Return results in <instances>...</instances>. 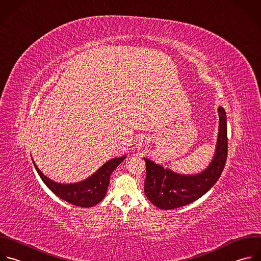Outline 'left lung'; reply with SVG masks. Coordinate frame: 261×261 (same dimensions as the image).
<instances>
[{
  "label": "left lung",
  "instance_id": "8db88e82",
  "mask_svg": "<svg viewBox=\"0 0 261 261\" xmlns=\"http://www.w3.org/2000/svg\"><path fill=\"white\" fill-rule=\"evenodd\" d=\"M219 135L214 160L202 173L195 176L178 175L162 166L144 159L146 163V180L144 191L147 198L162 210H173L188 204L209 191L226 164L227 159V124L222 108L218 109Z\"/></svg>",
  "mask_w": 261,
  "mask_h": 261
}]
</instances>
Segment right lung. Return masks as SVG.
Segmentation results:
<instances>
[{
  "label": "right lung",
  "instance_id": "1",
  "mask_svg": "<svg viewBox=\"0 0 261 261\" xmlns=\"http://www.w3.org/2000/svg\"><path fill=\"white\" fill-rule=\"evenodd\" d=\"M124 159L125 156L113 159L106 163L100 169L97 170V172H95L85 181L68 185L59 184L48 179L41 173L35 163L34 165L42 181L55 194L74 205L90 207L98 203L105 197L110 181V175L117 168V166L124 161Z\"/></svg>",
  "mask_w": 261,
  "mask_h": 261
}]
</instances>
